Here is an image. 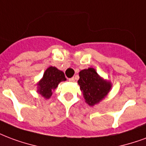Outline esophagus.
Wrapping results in <instances>:
<instances>
[{"instance_id": "1", "label": "esophagus", "mask_w": 146, "mask_h": 146, "mask_svg": "<svg viewBox=\"0 0 146 146\" xmlns=\"http://www.w3.org/2000/svg\"><path fill=\"white\" fill-rule=\"evenodd\" d=\"M69 81H70V82H74V81H75V79H74V77H72V78H70V79H69Z\"/></svg>"}]
</instances>
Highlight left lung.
Masks as SVG:
<instances>
[{
    "instance_id": "obj_1",
    "label": "left lung",
    "mask_w": 146,
    "mask_h": 146,
    "mask_svg": "<svg viewBox=\"0 0 146 146\" xmlns=\"http://www.w3.org/2000/svg\"><path fill=\"white\" fill-rule=\"evenodd\" d=\"M79 76L78 84L86 103L90 106H94L103 100L111 88V84L101 78L94 68L81 70Z\"/></svg>"
}]
</instances>
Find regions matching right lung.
Instances as JSON below:
<instances>
[{
  "label": "right lung",
  "mask_w": 146,
  "mask_h": 146,
  "mask_svg": "<svg viewBox=\"0 0 146 146\" xmlns=\"http://www.w3.org/2000/svg\"><path fill=\"white\" fill-rule=\"evenodd\" d=\"M66 80V79L62 71L59 70L56 67L49 66L45 71L42 78L37 84L38 93L46 99H48L59 83L65 81Z\"/></svg>",
  "instance_id": "1"
}]
</instances>
